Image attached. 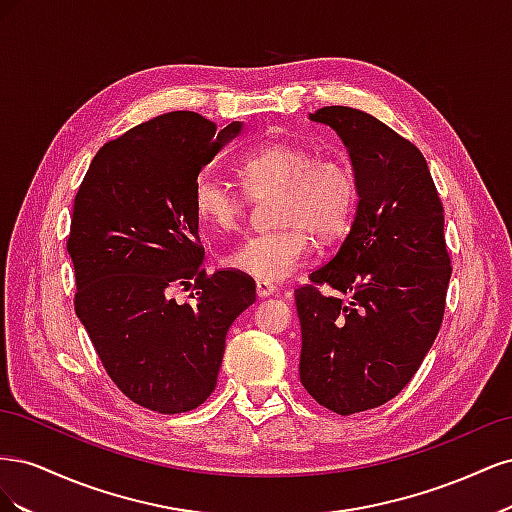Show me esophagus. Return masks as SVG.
Instances as JSON below:
<instances>
[{
	"mask_svg": "<svg viewBox=\"0 0 512 512\" xmlns=\"http://www.w3.org/2000/svg\"><path fill=\"white\" fill-rule=\"evenodd\" d=\"M275 290H277V288H275L271 282H262V280H256V294H258V299L271 297V294H273Z\"/></svg>",
	"mask_w": 512,
	"mask_h": 512,
	"instance_id": "1",
	"label": "esophagus"
}]
</instances>
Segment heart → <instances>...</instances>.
<instances>
[{"mask_svg":"<svg viewBox=\"0 0 512 512\" xmlns=\"http://www.w3.org/2000/svg\"><path fill=\"white\" fill-rule=\"evenodd\" d=\"M245 190L271 198V222L280 226L247 237L224 256V265L262 282H284L312 252L314 235L322 243L342 239L350 230L359 185L352 166L337 156L316 153L292 141H271L252 149L239 164ZM194 213L213 230L239 228L247 198L211 173L194 183Z\"/></svg>","mask_w":512,"mask_h":512,"instance_id":"1","label":"heart"}]
</instances>
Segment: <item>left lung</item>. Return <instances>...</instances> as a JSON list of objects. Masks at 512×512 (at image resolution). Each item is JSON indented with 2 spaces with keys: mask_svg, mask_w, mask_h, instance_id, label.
Segmentation results:
<instances>
[{
  "mask_svg": "<svg viewBox=\"0 0 512 512\" xmlns=\"http://www.w3.org/2000/svg\"><path fill=\"white\" fill-rule=\"evenodd\" d=\"M309 119L342 138L359 203L337 254L294 292L299 376L320 406L348 416L386 404L421 367L442 324L451 258L421 151L359 108L324 106ZM318 285L338 294L324 298Z\"/></svg>",
  "mask_w": 512,
  "mask_h": 512,
  "instance_id": "1",
  "label": "left lung"
}]
</instances>
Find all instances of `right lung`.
<instances>
[{
  "label": "right lung",
  "mask_w": 512,
  "mask_h": 512,
  "mask_svg": "<svg viewBox=\"0 0 512 512\" xmlns=\"http://www.w3.org/2000/svg\"><path fill=\"white\" fill-rule=\"evenodd\" d=\"M241 130V121L218 128L190 111L153 117L96 153L74 198L76 316L119 391L153 412L203 404L230 324L256 301L250 277L200 269L192 203L200 170ZM192 279V304L169 299Z\"/></svg>",
  "instance_id": "right-lung-1"
}]
</instances>
